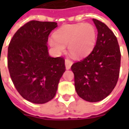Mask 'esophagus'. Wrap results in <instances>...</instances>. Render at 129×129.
I'll use <instances>...</instances> for the list:
<instances>
[{
    "instance_id": "obj_1",
    "label": "esophagus",
    "mask_w": 129,
    "mask_h": 129,
    "mask_svg": "<svg viewBox=\"0 0 129 129\" xmlns=\"http://www.w3.org/2000/svg\"><path fill=\"white\" fill-rule=\"evenodd\" d=\"M65 65H66V68L67 70H69L71 68V66L73 65V61H71L69 59H66L65 61Z\"/></svg>"
}]
</instances>
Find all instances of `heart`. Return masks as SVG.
Here are the masks:
<instances>
[{"label": "heart", "instance_id": "heart-1", "mask_svg": "<svg viewBox=\"0 0 129 129\" xmlns=\"http://www.w3.org/2000/svg\"><path fill=\"white\" fill-rule=\"evenodd\" d=\"M54 38L49 39L51 48L57 53L64 51L68 45V51L75 58H82L89 54L95 47L97 31L90 23L66 25L57 29Z\"/></svg>", "mask_w": 129, "mask_h": 129}]
</instances>
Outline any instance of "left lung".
Segmentation results:
<instances>
[{
	"label": "left lung",
	"instance_id": "1",
	"mask_svg": "<svg viewBox=\"0 0 129 129\" xmlns=\"http://www.w3.org/2000/svg\"><path fill=\"white\" fill-rule=\"evenodd\" d=\"M97 39L92 52L71 66L77 93L83 100L97 102L111 93L118 80L121 53L116 37L105 24L93 18Z\"/></svg>",
	"mask_w": 129,
	"mask_h": 129
}]
</instances>
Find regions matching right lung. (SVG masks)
<instances>
[{
	"mask_svg": "<svg viewBox=\"0 0 129 129\" xmlns=\"http://www.w3.org/2000/svg\"><path fill=\"white\" fill-rule=\"evenodd\" d=\"M55 22L31 21L17 30L8 47L7 66L19 94L34 104H45L55 96L66 71L63 57L49 55L48 36Z\"/></svg>",
	"mask_w": 129,
	"mask_h": 129,
	"instance_id": "right-lung-1",
	"label": "right lung"
}]
</instances>
